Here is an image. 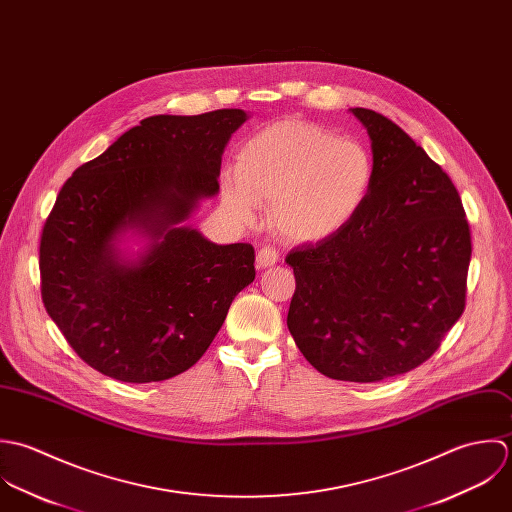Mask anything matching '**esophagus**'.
Wrapping results in <instances>:
<instances>
[{"mask_svg":"<svg viewBox=\"0 0 512 512\" xmlns=\"http://www.w3.org/2000/svg\"><path fill=\"white\" fill-rule=\"evenodd\" d=\"M277 261H279V253H277L273 247H263V249H259V253H257V267H259V269L273 267Z\"/></svg>","mask_w":512,"mask_h":512,"instance_id":"34e87169","label":"esophagus"}]
</instances>
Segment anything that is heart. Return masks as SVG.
Returning <instances> with one entry per match:
<instances>
[{"label": "heart", "instance_id": "obj_1", "mask_svg": "<svg viewBox=\"0 0 512 512\" xmlns=\"http://www.w3.org/2000/svg\"><path fill=\"white\" fill-rule=\"evenodd\" d=\"M374 158L354 140L307 120L275 122L237 152L223 176V202L243 223L271 204V227L287 241L318 243L338 235L366 204Z\"/></svg>", "mask_w": 512, "mask_h": 512}]
</instances>
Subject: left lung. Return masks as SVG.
<instances>
[{"mask_svg": "<svg viewBox=\"0 0 512 512\" xmlns=\"http://www.w3.org/2000/svg\"><path fill=\"white\" fill-rule=\"evenodd\" d=\"M372 140L374 184L338 235L287 255L289 330L308 362L344 382L423 364L465 310L471 229L449 176L390 118L350 108Z\"/></svg>", "mask_w": 512, "mask_h": 512, "instance_id": "8db88e82", "label": "left lung"}]
</instances>
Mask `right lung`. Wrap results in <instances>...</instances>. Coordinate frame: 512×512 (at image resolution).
Listing matches in <instances>:
<instances>
[{
	"mask_svg": "<svg viewBox=\"0 0 512 512\" xmlns=\"http://www.w3.org/2000/svg\"><path fill=\"white\" fill-rule=\"evenodd\" d=\"M245 120L241 108L148 116L61 188L41 233V299L104 376L148 384L186 372L253 283L249 243L217 245L184 225L219 192L221 154ZM128 230L149 239L136 260L117 247Z\"/></svg>",
	"mask_w": 512,
	"mask_h": 512,
	"instance_id": "1",
	"label": "right lung"
}]
</instances>
